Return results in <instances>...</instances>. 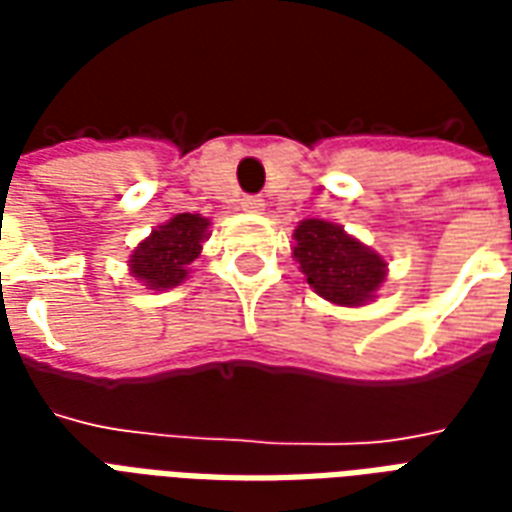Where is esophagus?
I'll return each mask as SVG.
<instances>
[{
    "label": "esophagus",
    "mask_w": 512,
    "mask_h": 512,
    "mask_svg": "<svg viewBox=\"0 0 512 512\" xmlns=\"http://www.w3.org/2000/svg\"><path fill=\"white\" fill-rule=\"evenodd\" d=\"M241 208L249 213H260V211H266V200H263V197H257V194H249V197L241 200Z\"/></svg>",
    "instance_id": "1"
}]
</instances>
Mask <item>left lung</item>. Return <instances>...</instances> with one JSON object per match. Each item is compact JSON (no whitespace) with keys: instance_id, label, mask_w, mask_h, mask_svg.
Listing matches in <instances>:
<instances>
[{"instance_id":"1","label":"left lung","mask_w":512,"mask_h":512,"mask_svg":"<svg viewBox=\"0 0 512 512\" xmlns=\"http://www.w3.org/2000/svg\"><path fill=\"white\" fill-rule=\"evenodd\" d=\"M293 257L315 293L343 307H359L373 299L386 279V263L343 227L321 219H304L296 227Z\"/></svg>"}]
</instances>
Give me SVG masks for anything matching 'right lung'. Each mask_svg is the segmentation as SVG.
<instances>
[{
  "label": "right lung",
  "mask_w": 512,
  "mask_h": 512,
  "mask_svg": "<svg viewBox=\"0 0 512 512\" xmlns=\"http://www.w3.org/2000/svg\"><path fill=\"white\" fill-rule=\"evenodd\" d=\"M208 235V219L200 213H178L167 224L150 233L131 255V274L142 279L147 288L164 290L180 285L194 257L200 255L202 241Z\"/></svg>",
  "instance_id": "add662e5"
}]
</instances>
